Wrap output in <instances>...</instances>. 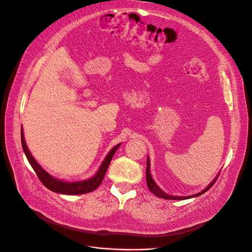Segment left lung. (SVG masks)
I'll list each match as a JSON object with an SVG mask.
<instances>
[{
    "label": "left lung",
    "mask_w": 252,
    "mask_h": 252,
    "mask_svg": "<svg viewBox=\"0 0 252 252\" xmlns=\"http://www.w3.org/2000/svg\"><path fill=\"white\" fill-rule=\"evenodd\" d=\"M219 176V175H218ZM218 176L213 180V182H211L210 184H209V187L207 188V189H205L203 191H200V192H198V193H196V194H193V195H189V196H173V195H169V194H167V193H165L163 190H161L159 188H158V186L157 184L154 182V180H153V178H152V176H151V173H150V162H149V158H147V169H146V179H147V186H148V188H149V189H150V191L152 192L153 194H155L156 196H158V197H161V198H165V199H187V198H190V197H194V196H197V195H200V194H203L204 192H206L207 190H209L213 186H214V183L216 182V180L218 179Z\"/></svg>",
    "instance_id": "1"
}]
</instances>
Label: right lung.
I'll return each mask as SVG.
<instances>
[{
  "mask_svg": "<svg viewBox=\"0 0 252 252\" xmlns=\"http://www.w3.org/2000/svg\"><path fill=\"white\" fill-rule=\"evenodd\" d=\"M21 143H22L24 153L28 159V162L32 166L33 170L35 171L37 177L42 182L43 186L55 192H59V193H63V194H70V195L83 194V193H87V192H91V191L95 190L100 186V184H101V182L104 178V175L106 173V170L109 166V163L115 153V151L121 146V144L116 145L110 151L108 155L106 156V158L104 159V161L102 162L101 166H100L99 170L92 178H90L88 180H84V181H78V182H65V181L56 179L52 175H49L46 171H44L41 168V166L35 161V159L32 157V155L30 154L29 150L26 146L22 128H21Z\"/></svg>",
  "mask_w": 252,
  "mask_h": 252,
  "instance_id": "obj_1",
  "label": "right lung"
}]
</instances>
